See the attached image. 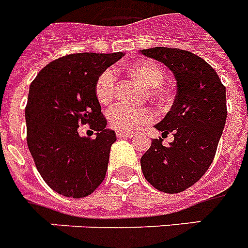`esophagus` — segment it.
<instances>
[{
  "label": "esophagus",
  "mask_w": 248,
  "mask_h": 248,
  "mask_svg": "<svg viewBox=\"0 0 248 248\" xmlns=\"http://www.w3.org/2000/svg\"><path fill=\"white\" fill-rule=\"evenodd\" d=\"M117 136L120 139H128L134 138V134H131V132H124V131H117Z\"/></svg>",
  "instance_id": "1"
}]
</instances>
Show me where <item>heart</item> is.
Segmentation results:
<instances>
[{"label":"heart","instance_id":"b5f03b06","mask_svg":"<svg viewBox=\"0 0 248 248\" xmlns=\"http://www.w3.org/2000/svg\"><path fill=\"white\" fill-rule=\"evenodd\" d=\"M128 75L138 80L140 84L150 89V96L155 102H166L170 99V90L160 85L164 78L162 67L150 60H141L126 68ZM117 75L112 68H107L96 78L95 95L102 104H109L116 95ZM156 118L155 112L149 108H134L127 104L118 103L108 112V122L118 131L130 132L139 128L141 124H152Z\"/></svg>","mask_w":248,"mask_h":248}]
</instances>
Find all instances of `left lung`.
I'll return each instance as SVG.
<instances>
[{"mask_svg": "<svg viewBox=\"0 0 248 248\" xmlns=\"http://www.w3.org/2000/svg\"><path fill=\"white\" fill-rule=\"evenodd\" d=\"M144 56L162 62L177 81L170 110L154 127L162 136L172 132L170 146L153 139L140 159L144 177L156 190L178 194L209 170L227 120L225 86L208 62L180 48L142 49Z\"/></svg>", "mask_w": 248, "mask_h": 248, "instance_id": "obj_1", "label": "left lung"}]
</instances>
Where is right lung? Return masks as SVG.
Listing matches in <instances>:
<instances>
[{
	"mask_svg": "<svg viewBox=\"0 0 248 248\" xmlns=\"http://www.w3.org/2000/svg\"><path fill=\"white\" fill-rule=\"evenodd\" d=\"M122 56L67 54L42 68L30 85L28 148L42 178L57 194L80 199L103 182L116 134L106 128L94 88L96 78ZM82 124L97 131L95 138L78 135Z\"/></svg>",
	"mask_w": 248,
	"mask_h": 248,
	"instance_id": "right-lung-1",
	"label": "right lung"
}]
</instances>
